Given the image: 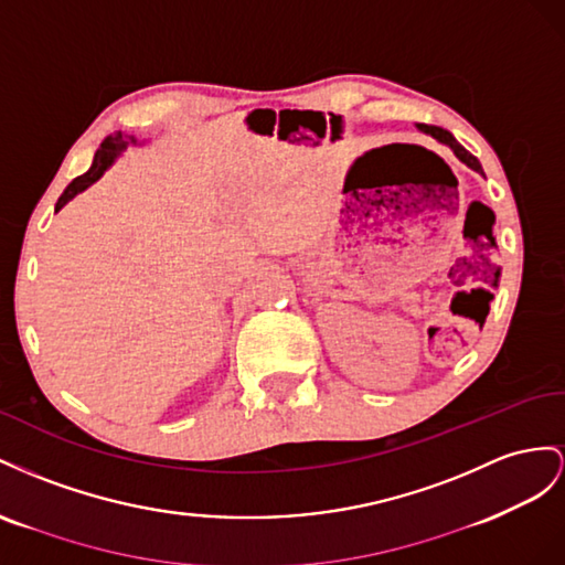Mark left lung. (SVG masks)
<instances>
[{
  "label": "left lung",
  "mask_w": 565,
  "mask_h": 565,
  "mask_svg": "<svg viewBox=\"0 0 565 565\" xmlns=\"http://www.w3.org/2000/svg\"><path fill=\"white\" fill-rule=\"evenodd\" d=\"M418 130H424L426 135H433L435 139L445 141L447 147L452 149V151L457 153V158H459V160H463L466 166H469V168H471V170H476V172H482V168H480V163H478V158H476L473 153L466 151V149L461 147V143H459V141H457L452 135H449L447 130H443V127H435V125H418Z\"/></svg>",
  "instance_id": "left-lung-1"
}]
</instances>
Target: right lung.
Masks as SVG:
<instances>
[{"label":"right lung","instance_id":"right-lung-1","mask_svg":"<svg viewBox=\"0 0 565 565\" xmlns=\"http://www.w3.org/2000/svg\"><path fill=\"white\" fill-rule=\"evenodd\" d=\"M125 147V141L120 139V137H113V135H108L104 141H102V147L96 149V153H94V160H92V168L85 172V174H79V177H75V180L66 186V191L61 193V199H58V203H56V211H61L63 205H66L75 193H79L83 189H87L89 184H94L96 180H99V177L104 174V170L113 163V158L118 156V151Z\"/></svg>","mask_w":565,"mask_h":565}]
</instances>
